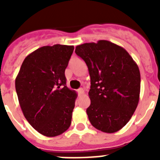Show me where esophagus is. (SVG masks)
<instances>
[{"label": "esophagus", "mask_w": 160, "mask_h": 160, "mask_svg": "<svg viewBox=\"0 0 160 160\" xmlns=\"http://www.w3.org/2000/svg\"><path fill=\"white\" fill-rule=\"evenodd\" d=\"M78 94L79 95H82V94H84V90H83V89H78Z\"/></svg>", "instance_id": "34e87169"}]
</instances>
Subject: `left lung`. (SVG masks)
I'll return each instance as SVG.
<instances>
[{
	"label": "left lung",
	"mask_w": 160,
	"mask_h": 160,
	"mask_svg": "<svg viewBox=\"0 0 160 160\" xmlns=\"http://www.w3.org/2000/svg\"><path fill=\"white\" fill-rule=\"evenodd\" d=\"M90 77L87 109L90 123L102 132L114 133L129 122L140 94L138 65L124 48L106 40L76 46Z\"/></svg>",
	"instance_id": "obj_1"
}]
</instances>
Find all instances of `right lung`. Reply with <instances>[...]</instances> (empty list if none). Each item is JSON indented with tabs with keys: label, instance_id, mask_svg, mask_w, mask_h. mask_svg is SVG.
Segmentation results:
<instances>
[{
	"label": "right lung",
	"instance_id": "1",
	"mask_svg": "<svg viewBox=\"0 0 160 160\" xmlns=\"http://www.w3.org/2000/svg\"><path fill=\"white\" fill-rule=\"evenodd\" d=\"M73 49L59 44L38 48L25 58L15 80L24 116L45 136L60 135L71 124L78 94L66 86L65 70Z\"/></svg>",
	"mask_w": 160,
	"mask_h": 160
}]
</instances>
